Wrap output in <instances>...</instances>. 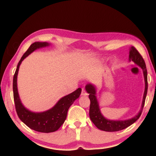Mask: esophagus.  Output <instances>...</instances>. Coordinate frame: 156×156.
Instances as JSON below:
<instances>
[{
	"label": "esophagus",
	"instance_id": "34e87169",
	"mask_svg": "<svg viewBox=\"0 0 156 156\" xmlns=\"http://www.w3.org/2000/svg\"><path fill=\"white\" fill-rule=\"evenodd\" d=\"M81 95H82V96H86V95H87V92H86L85 90H84V89H82Z\"/></svg>",
	"mask_w": 156,
	"mask_h": 156
}]
</instances>
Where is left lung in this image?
I'll list each match as a JSON object with an SVG mask.
<instances>
[{
  "mask_svg": "<svg viewBox=\"0 0 156 156\" xmlns=\"http://www.w3.org/2000/svg\"><path fill=\"white\" fill-rule=\"evenodd\" d=\"M130 60H132L135 64L141 67L143 69V73H144V80H145V89H144V97H143L142 105H141V109L139 112L138 115L134 117L133 118L127 120H109V119H105V118L102 115L99 108V105L98 102L96 98V90L92 84H87L86 86V90L89 93V98L90 100V107H89V117L91 120L94 125L101 130L108 132H114V131H119V130H123L125 128H128L130 125H131L133 123L140 117L142 109L144 108V103H145V99L147 93V73L146 64L144 62V58H142L141 55L139 53V51L136 49L133 46H132L130 51L129 55Z\"/></svg>",
  "mask_w": 156,
  "mask_h": 156,
  "instance_id": "8db88e82",
  "label": "left lung"
}]
</instances>
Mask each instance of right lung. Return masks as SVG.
<instances>
[{"label": "right lung", "instance_id": "right-lung-1", "mask_svg": "<svg viewBox=\"0 0 156 156\" xmlns=\"http://www.w3.org/2000/svg\"><path fill=\"white\" fill-rule=\"evenodd\" d=\"M48 45H49V44L47 42H37L32 44L20 60L13 78L14 101L17 116L20 120L31 129L42 133L54 132L62 126L67 118L68 109L74 103V101L79 98L81 92V89L78 88L75 92L62 98L53 108L44 112L34 113L23 106L20 100L17 87V77L19 67L22 61L34 51L37 48L45 47Z\"/></svg>", "mask_w": 156, "mask_h": 156}]
</instances>
